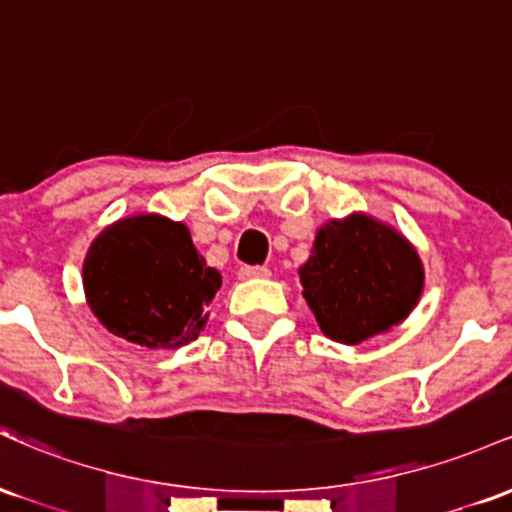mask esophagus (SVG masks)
<instances>
[{"label":"esophagus","instance_id":"esophagus-1","mask_svg":"<svg viewBox=\"0 0 512 512\" xmlns=\"http://www.w3.org/2000/svg\"><path fill=\"white\" fill-rule=\"evenodd\" d=\"M238 276L240 279H264V276H269V267H260V264L250 267V264H245V267L238 269Z\"/></svg>","mask_w":512,"mask_h":512}]
</instances>
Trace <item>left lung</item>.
<instances>
[{
    "label": "left lung",
    "instance_id": "8db88e82",
    "mask_svg": "<svg viewBox=\"0 0 512 512\" xmlns=\"http://www.w3.org/2000/svg\"><path fill=\"white\" fill-rule=\"evenodd\" d=\"M301 284L320 330L334 342L361 344L411 313L424 269L399 233L356 214L317 231Z\"/></svg>",
    "mask_w": 512,
    "mask_h": 512
}]
</instances>
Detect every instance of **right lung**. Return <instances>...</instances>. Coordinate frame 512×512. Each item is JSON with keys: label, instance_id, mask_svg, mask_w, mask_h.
<instances>
[{"label": "right lung", "instance_id": "1", "mask_svg": "<svg viewBox=\"0 0 512 512\" xmlns=\"http://www.w3.org/2000/svg\"><path fill=\"white\" fill-rule=\"evenodd\" d=\"M221 274L207 267L182 223L132 216L93 240L84 291L93 315L146 349H180L207 325Z\"/></svg>", "mask_w": 512, "mask_h": 512}]
</instances>
